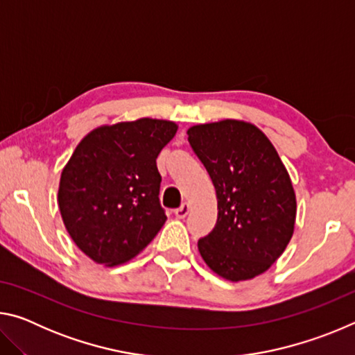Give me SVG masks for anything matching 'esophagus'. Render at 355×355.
<instances>
[{"label": "esophagus", "mask_w": 355, "mask_h": 355, "mask_svg": "<svg viewBox=\"0 0 355 355\" xmlns=\"http://www.w3.org/2000/svg\"><path fill=\"white\" fill-rule=\"evenodd\" d=\"M188 213H189V205H188V203H183L182 207L175 209V218L177 219H184L186 216H188Z\"/></svg>", "instance_id": "esophagus-1"}]
</instances>
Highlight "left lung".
<instances>
[{
	"mask_svg": "<svg viewBox=\"0 0 355 355\" xmlns=\"http://www.w3.org/2000/svg\"><path fill=\"white\" fill-rule=\"evenodd\" d=\"M218 197V220L197 243L220 277L249 280L284 254L296 222V196L277 150L263 131L241 120L188 130Z\"/></svg>",
	"mask_w": 355,
	"mask_h": 355,
	"instance_id": "8db88e82",
	"label": "left lung"
}]
</instances>
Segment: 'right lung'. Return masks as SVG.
<instances>
[{"instance_id":"add662e5","label":"right lung","mask_w":355,"mask_h":355,"mask_svg":"<svg viewBox=\"0 0 355 355\" xmlns=\"http://www.w3.org/2000/svg\"><path fill=\"white\" fill-rule=\"evenodd\" d=\"M175 133L169 120L139 119L100 127L78 144L58 203L69 235L95 263L131 260L164 225L156 158Z\"/></svg>"}]
</instances>
